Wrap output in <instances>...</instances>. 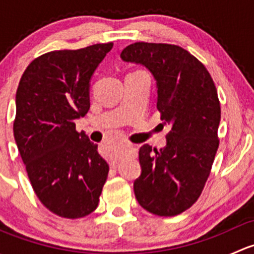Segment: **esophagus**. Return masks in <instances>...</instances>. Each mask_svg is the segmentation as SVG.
Masks as SVG:
<instances>
[{"label":"esophagus","mask_w":254,"mask_h":254,"mask_svg":"<svg viewBox=\"0 0 254 254\" xmlns=\"http://www.w3.org/2000/svg\"><path fill=\"white\" fill-rule=\"evenodd\" d=\"M109 165H111V167L112 168H115V166L118 165V160H113L111 163H109Z\"/></svg>","instance_id":"esophagus-1"}]
</instances>
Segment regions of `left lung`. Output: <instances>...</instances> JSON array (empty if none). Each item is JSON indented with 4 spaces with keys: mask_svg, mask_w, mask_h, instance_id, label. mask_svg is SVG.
I'll return each mask as SVG.
<instances>
[{
    "mask_svg": "<svg viewBox=\"0 0 254 254\" xmlns=\"http://www.w3.org/2000/svg\"><path fill=\"white\" fill-rule=\"evenodd\" d=\"M120 58L152 73L161 120L171 127L166 147H140L135 196L148 212L175 216L198 200L211 171L221 118L216 87L205 66L177 45L134 43Z\"/></svg>",
    "mask_w": 254,
    "mask_h": 254,
    "instance_id": "obj_1",
    "label": "left lung"
}]
</instances>
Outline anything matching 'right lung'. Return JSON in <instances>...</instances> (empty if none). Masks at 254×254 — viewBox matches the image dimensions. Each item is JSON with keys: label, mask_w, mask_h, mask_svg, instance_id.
<instances>
[{"label": "right lung", "mask_w": 254, "mask_h": 254, "mask_svg": "<svg viewBox=\"0 0 254 254\" xmlns=\"http://www.w3.org/2000/svg\"><path fill=\"white\" fill-rule=\"evenodd\" d=\"M113 43L50 51L33 60L16 93L13 134L42 204L66 219L98 206L109 166L75 120L89 109V82Z\"/></svg>", "instance_id": "1"}]
</instances>
